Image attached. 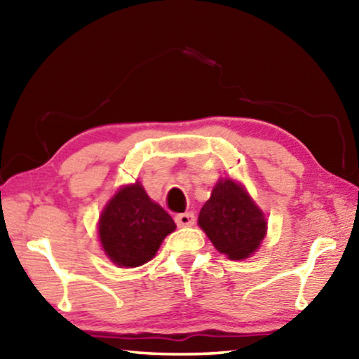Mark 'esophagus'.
<instances>
[{"instance_id":"esophagus-1","label":"esophagus","mask_w":359,"mask_h":359,"mask_svg":"<svg viewBox=\"0 0 359 359\" xmlns=\"http://www.w3.org/2000/svg\"><path fill=\"white\" fill-rule=\"evenodd\" d=\"M174 220H175V223H177V226H191V224L194 223V214L193 212L177 214Z\"/></svg>"}]
</instances>
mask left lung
I'll use <instances>...</instances> for the list:
<instances>
[{
	"instance_id": "obj_1",
	"label": "left lung",
	"mask_w": 359,
	"mask_h": 359,
	"mask_svg": "<svg viewBox=\"0 0 359 359\" xmlns=\"http://www.w3.org/2000/svg\"><path fill=\"white\" fill-rule=\"evenodd\" d=\"M198 224L218 252L229 259H244L264 239V214L250 194L233 179H220L198 217Z\"/></svg>"
}]
</instances>
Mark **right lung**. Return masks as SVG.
Returning a JSON list of instances; mask_svg holds the SVG:
<instances>
[{"mask_svg": "<svg viewBox=\"0 0 359 359\" xmlns=\"http://www.w3.org/2000/svg\"><path fill=\"white\" fill-rule=\"evenodd\" d=\"M174 229L171 215L151 201L139 182L121 187L114 194L98 224L102 250L120 267L147 263Z\"/></svg>", "mask_w": 359, "mask_h": 359, "instance_id": "right-lung-1", "label": "right lung"}]
</instances>
